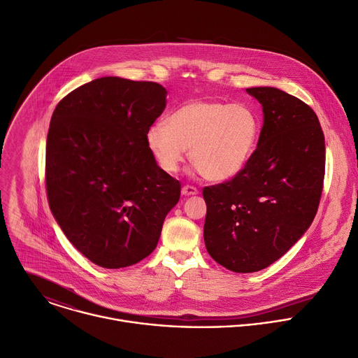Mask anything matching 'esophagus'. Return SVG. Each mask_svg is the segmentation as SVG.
I'll return each instance as SVG.
<instances>
[{
  "instance_id": "esophagus-1",
  "label": "esophagus",
  "mask_w": 358,
  "mask_h": 358,
  "mask_svg": "<svg viewBox=\"0 0 358 358\" xmlns=\"http://www.w3.org/2000/svg\"><path fill=\"white\" fill-rule=\"evenodd\" d=\"M197 193H199V190H197L194 186L185 185V186L182 187V194H183V196H194V194H197Z\"/></svg>"
}]
</instances>
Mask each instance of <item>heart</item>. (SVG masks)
<instances>
[{
  "label": "heart",
  "instance_id": "heart-1",
  "mask_svg": "<svg viewBox=\"0 0 358 358\" xmlns=\"http://www.w3.org/2000/svg\"><path fill=\"white\" fill-rule=\"evenodd\" d=\"M261 131L258 114L244 103L190 101L154 122L145 135L148 150L162 171L176 173L186 150L208 180L234 178L252 155Z\"/></svg>",
  "mask_w": 358,
  "mask_h": 358
}]
</instances>
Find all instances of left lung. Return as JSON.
Segmentation results:
<instances>
[{"instance_id":"1","label":"left lung","mask_w":358,"mask_h":358,"mask_svg":"<svg viewBox=\"0 0 358 358\" xmlns=\"http://www.w3.org/2000/svg\"><path fill=\"white\" fill-rule=\"evenodd\" d=\"M264 111L257 150L230 180L203 187L204 244L233 272L261 271L309 229L320 203L326 148L315 111L275 87H251Z\"/></svg>"}]
</instances>
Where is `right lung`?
Wrapping results in <instances>:
<instances>
[{
    "mask_svg": "<svg viewBox=\"0 0 358 358\" xmlns=\"http://www.w3.org/2000/svg\"><path fill=\"white\" fill-rule=\"evenodd\" d=\"M166 93L155 82L101 78L69 93L52 114L49 207L67 240L99 266L148 257L179 201L180 182L158 166L145 139Z\"/></svg>",
    "mask_w": 358,
    "mask_h": 358,
    "instance_id": "add662e5",
    "label": "right lung"
}]
</instances>
